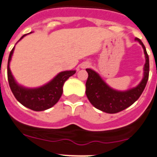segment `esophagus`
<instances>
[{"mask_svg": "<svg viewBox=\"0 0 157 157\" xmlns=\"http://www.w3.org/2000/svg\"><path fill=\"white\" fill-rule=\"evenodd\" d=\"M89 67H90V64L88 63H84L82 65V68H87Z\"/></svg>", "mask_w": 157, "mask_h": 157, "instance_id": "esophagus-1", "label": "esophagus"}]
</instances>
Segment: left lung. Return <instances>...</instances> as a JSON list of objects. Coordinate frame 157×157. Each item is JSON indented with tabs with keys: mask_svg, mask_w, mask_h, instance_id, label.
<instances>
[{
	"mask_svg": "<svg viewBox=\"0 0 157 157\" xmlns=\"http://www.w3.org/2000/svg\"><path fill=\"white\" fill-rule=\"evenodd\" d=\"M135 40L139 41L142 46L146 58L143 79L136 87L126 91L114 90L106 84L99 74L91 69H86L88 73L86 82V94L90 103L97 109L106 113H117L130 107L143 93L149 75V58L145 46L141 40L137 37Z\"/></svg>",
	"mask_w": 157,
	"mask_h": 157,
	"instance_id": "8db88e82",
	"label": "left lung"
}]
</instances>
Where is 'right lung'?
Listing matches in <instances>:
<instances>
[{"label": "right lung", "instance_id": "obj_1", "mask_svg": "<svg viewBox=\"0 0 157 157\" xmlns=\"http://www.w3.org/2000/svg\"><path fill=\"white\" fill-rule=\"evenodd\" d=\"M25 35L26 34L23 35L21 37V39L23 38ZM13 50L14 47L11 50L9 56L7 74L10 89L17 100L25 107L36 111H45L52 107L54 105L58 103V101L63 94V86L64 82L71 76L75 75L76 71H67L60 72L50 82H48L47 84L41 87L33 88V89L23 87L17 83L10 71V63Z\"/></svg>", "mask_w": 157, "mask_h": 157}]
</instances>
